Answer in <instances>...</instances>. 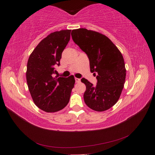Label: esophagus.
Masks as SVG:
<instances>
[{"mask_svg": "<svg viewBox=\"0 0 155 155\" xmlns=\"http://www.w3.org/2000/svg\"><path fill=\"white\" fill-rule=\"evenodd\" d=\"M74 79H75V82H76V83H80V82H81V79H80V78H74Z\"/></svg>", "mask_w": 155, "mask_h": 155, "instance_id": "esophagus-1", "label": "esophagus"}]
</instances>
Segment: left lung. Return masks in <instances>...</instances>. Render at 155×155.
I'll use <instances>...</instances> for the list:
<instances>
[{
  "label": "left lung",
  "mask_w": 155,
  "mask_h": 155,
  "mask_svg": "<svg viewBox=\"0 0 155 155\" xmlns=\"http://www.w3.org/2000/svg\"><path fill=\"white\" fill-rule=\"evenodd\" d=\"M72 38L87 54L91 72L96 76L94 85L83 78L86 85L84 101L94 110L109 109L117 103L123 89L126 68L123 55L109 38L104 35L86 28L72 30Z\"/></svg>",
  "instance_id": "obj_1"
}]
</instances>
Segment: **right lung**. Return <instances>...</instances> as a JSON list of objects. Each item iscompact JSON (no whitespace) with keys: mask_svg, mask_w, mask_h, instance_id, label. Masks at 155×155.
<instances>
[{"mask_svg":"<svg viewBox=\"0 0 155 155\" xmlns=\"http://www.w3.org/2000/svg\"><path fill=\"white\" fill-rule=\"evenodd\" d=\"M71 30L52 32L42 40L29 57L26 77L35 104L47 113L64 108L69 102L75 80L55 76L62 52L70 41Z\"/></svg>","mask_w":155,"mask_h":155,"instance_id":"right-lung-1","label":"right lung"}]
</instances>
